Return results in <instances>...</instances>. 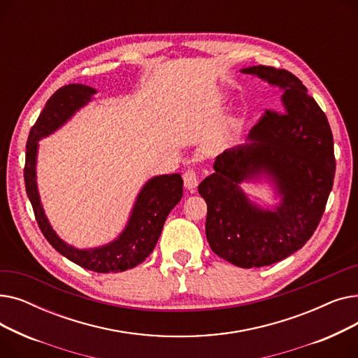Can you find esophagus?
I'll use <instances>...</instances> for the list:
<instances>
[{
	"label": "esophagus",
	"mask_w": 358,
	"mask_h": 358,
	"mask_svg": "<svg viewBox=\"0 0 358 358\" xmlns=\"http://www.w3.org/2000/svg\"><path fill=\"white\" fill-rule=\"evenodd\" d=\"M182 180H184V187L187 190L193 192V190H196V187L199 185V176H197L194 169H187V171L182 176Z\"/></svg>",
	"instance_id": "1"
}]
</instances>
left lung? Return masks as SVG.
I'll use <instances>...</instances> for the list:
<instances>
[{
	"label": "left lung",
	"instance_id": "8db88e82",
	"mask_svg": "<svg viewBox=\"0 0 358 358\" xmlns=\"http://www.w3.org/2000/svg\"><path fill=\"white\" fill-rule=\"evenodd\" d=\"M281 94L280 111H266L248 142L216 157L199 193L208 203L206 236L215 254L236 267H266L302 248L324 215L335 177L334 138L325 113L286 69L250 66ZM264 178L280 201L262 210L240 189Z\"/></svg>",
	"mask_w": 358,
	"mask_h": 358
}]
</instances>
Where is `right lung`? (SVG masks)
Here are the masks:
<instances>
[{"instance_id": "obj_1", "label": "right lung", "mask_w": 358, "mask_h": 358, "mask_svg": "<svg viewBox=\"0 0 358 358\" xmlns=\"http://www.w3.org/2000/svg\"><path fill=\"white\" fill-rule=\"evenodd\" d=\"M94 94H97L96 88L83 84H69L59 88L48 100L29 134L24 184L37 224L56 251L85 270L119 273L136 267L154 251L166 216L182 197V178L180 174H165L148 180L136 197L123 232L106 245L80 250L61 239L50 227L37 190L36 162L39 141L62 127L75 113L91 101Z\"/></svg>"}]
</instances>
